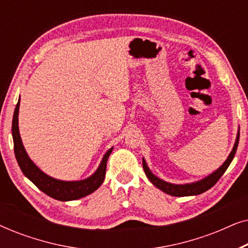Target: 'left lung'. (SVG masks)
Returning a JSON list of instances; mask_svg holds the SVG:
<instances>
[{
	"instance_id": "1",
	"label": "left lung",
	"mask_w": 248,
	"mask_h": 248,
	"mask_svg": "<svg viewBox=\"0 0 248 248\" xmlns=\"http://www.w3.org/2000/svg\"><path fill=\"white\" fill-rule=\"evenodd\" d=\"M238 142H239V131L237 133V138L235 141V144H233V148L230 155H228V158L226 159V161L220 166V167L217 169L216 171H213L211 175L206 176L205 178L201 179V181L194 182V183H189V184H171V183L165 182L162 179L158 178L157 176L154 175L151 172L150 169H149L147 162H145L144 158H142V165H143V169L145 175L149 178L152 184H154L155 187L160 189V191L167 193L169 195L172 196H191V195H199L201 193H204L205 191H208L212 187L213 185L216 184L217 182L219 181L220 177L223 175V172L227 170V168L229 167L230 162L232 161L233 157H235L237 147H238Z\"/></svg>"
}]
</instances>
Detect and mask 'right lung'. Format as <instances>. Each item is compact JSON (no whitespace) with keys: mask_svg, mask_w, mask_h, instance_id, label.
I'll return each mask as SVG.
<instances>
[{"mask_svg":"<svg viewBox=\"0 0 248 248\" xmlns=\"http://www.w3.org/2000/svg\"><path fill=\"white\" fill-rule=\"evenodd\" d=\"M19 106H20V98L18 104H16L15 114H13L12 120V138L13 143H15V155L18 161L19 167L21 169L23 174L28 179H30L40 191L45 193L50 198L59 200V201H73L84 196L91 194V193L99 188V186L103 184L105 175H106V166L107 160L109 157L113 148H110L103 157L99 167L93 172L90 177L82 181H60V179L53 178L50 176L46 175L45 172L40 170L37 166L33 164L31 159L28 157L27 152L23 147L21 137L19 133Z\"/></svg>","mask_w":248,"mask_h":248,"instance_id":"obj_1","label":"right lung"}]
</instances>
